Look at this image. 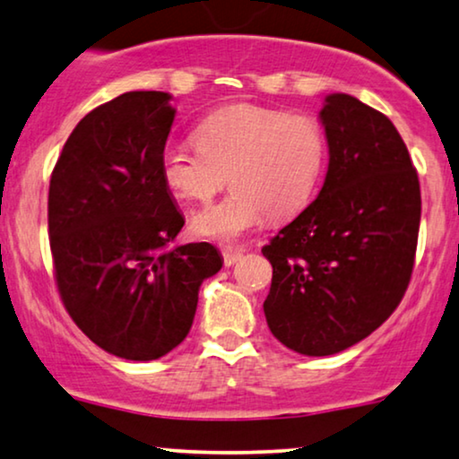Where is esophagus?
Returning <instances> with one entry per match:
<instances>
[{
	"label": "esophagus",
	"mask_w": 459,
	"mask_h": 459,
	"mask_svg": "<svg viewBox=\"0 0 459 459\" xmlns=\"http://www.w3.org/2000/svg\"><path fill=\"white\" fill-rule=\"evenodd\" d=\"M242 259V250H231V248H225L223 250V263H225V267H231V265H236L238 261Z\"/></svg>",
	"instance_id": "esophagus-1"
}]
</instances>
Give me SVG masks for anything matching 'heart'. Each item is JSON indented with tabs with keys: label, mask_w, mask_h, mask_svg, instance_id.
I'll return each instance as SVG.
<instances>
[{
	"label": "heart",
	"mask_w": 459,
	"mask_h": 459,
	"mask_svg": "<svg viewBox=\"0 0 459 459\" xmlns=\"http://www.w3.org/2000/svg\"><path fill=\"white\" fill-rule=\"evenodd\" d=\"M194 143L171 142L160 175L178 198L209 203L228 181L234 190L194 217L198 236L236 242L267 217H297L311 204L328 165V137L309 115L231 104L206 115Z\"/></svg>",
	"instance_id": "b5f03b06"
}]
</instances>
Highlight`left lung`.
I'll use <instances>...</instances> for the list:
<instances>
[{
	"instance_id": "obj_1",
	"label": "left lung",
	"mask_w": 459,
	"mask_h": 459,
	"mask_svg": "<svg viewBox=\"0 0 459 459\" xmlns=\"http://www.w3.org/2000/svg\"><path fill=\"white\" fill-rule=\"evenodd\" d=\"M319 121L330 152L322 192L263 247L273 267L269 330L309 357L353 347L397 309L422 211L418 173L388 117L330 93Z\"/></svg>"
}]
</instances>
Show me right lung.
Listing matches in <instances>:
<instances>
[{
	"instance_id": "right-lung-1",
	"label": "right lung",
	"mask_w": 459,
	"mask_h": 459,
	"mask_svg": "<svg viewBox=\"0 0 459 459\" xmlns=\"http://www.w3.org/2000/svg\"><path fill=\"white\" fill-rule=\"evenodd\" d=\"M127 91L81 118L49 179L56 284L81 332L123 359L152 361L187 336L200 284L223 265L209 242L169 248L184 215L160 175L175 108Z\"/></svg>"
}]
</instances>
